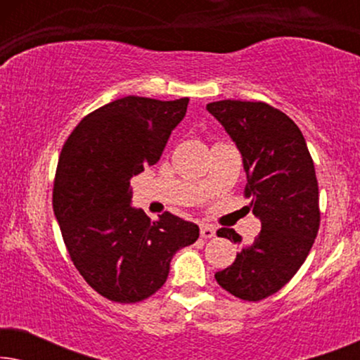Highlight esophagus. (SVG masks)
Wrapping results in <instances>:
<instances>
[{"label": "esophagus", "instance_id": "esophagus-1", "mask_svg": "<svg viewBox=\"0 0 360 360\" xmlns=\"http://www.w3.org/2000/svg\"><path fill=\"white\" fill-rule=\"evenodd\" d=\"M216 236V228L211 224H203L201 226V238L203 239H211Z\"/></svg>", "mask_w": 360, "mask_h": 360}]
</instances>
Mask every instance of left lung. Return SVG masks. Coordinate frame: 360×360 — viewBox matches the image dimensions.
<instances>
[{
  "mask_svg": "<svg viewBox=\"0 0 360 360\" xmlns=\"http://www.w3.org/2000/svg\"><path fill=\"white\" fill-rule=\"evenodd\" d=\"M243 155L245 196L262 229L216 282L234 297L259 302L298 272L319 229V193L313 159L300 127L267 103L223 100L206 105ZM219 238L240 244L234 229Z\"/></svg>",
  "mask_w": 360,
  "mask_h": 360,
  "instance_id": "8db88e82",
  "label": "left lung"
}]
</instances>
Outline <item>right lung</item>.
I'll return each instance as SVG.
<instances>
[{
    "instance_id": "right-lung-1",
    "label": "right lung",
    "mask_w": 360,
    "mask_h": 360,
    "mask_svg": "<svg viewBox=\"0 0 360 360\" xmlns=\"http://www.w3.org/2000/svg\"><path fill=\"white\" fill-rule=\"evenodd\" d=\"M188 98L124 96L83 117L58 157L53 213L82 277L116 303L149 298L165 283L176 250L200 236L167 211L150 221L131 205V179L159 162Z\"/></svg>"
}]
</instances>
